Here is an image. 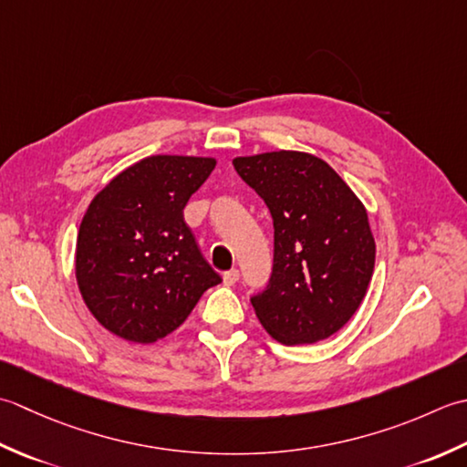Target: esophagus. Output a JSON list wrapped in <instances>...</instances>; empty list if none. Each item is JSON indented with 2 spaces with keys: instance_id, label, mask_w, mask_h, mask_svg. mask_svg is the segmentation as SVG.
<instances>
[{
  "instance_id": "1",
  "label": "esophagus",
  "mask_w": 467,
  "mask_h": 467,
  "mask_svg": "<svg viewBox=\"0 0 467 467\" xmlns=\"http://www.w3.org/2000/svg\"><path fill=\"white\" fill-rule=\"evenodd\" d=\"M237 280H240V272H237V270H230V272L223 274V284H225V286H234Z\"/></svg>"
}]
</instances>
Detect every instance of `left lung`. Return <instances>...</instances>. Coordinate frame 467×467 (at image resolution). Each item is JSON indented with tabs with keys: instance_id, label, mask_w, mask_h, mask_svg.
I'll use <instances>...</instances> for the list:
<instances>
[{
	"instance_id": "8db88e82",
	"label": "left lung",
	"mask_w": 467,
	"mask_h": 467,
	"mask_svg": "<svg viewBox=\"0 0 467 467\" xmlns=\"http://www.w3.org/2000/svg\"><path fill=\"white\" fill-rule=\"evenodd\" d=\"M234 167L274 220V270L252 298L255 317L282 345L335 335L353 318L375 270L363 202L328 163L302 150L235 157Z\"/></svg>"
}]
</instances>
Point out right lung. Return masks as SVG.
Here are the masks:
<instances>
[{
	"mask_svg": "<svg viewBox=\"0 0 467 467\" xmlns=\"http://www.w3.org/2000/svg\"><path fill=\"white\" fill-rule=\"evenodd\" d=\"M213 157L150 155L94 195L76 237V282L90 314L139 345L183 325L222 278L199 252L183 209Z\"/></svg>",
	"mask_w": 467,
	"mask_h": 467,
	"instance_id": "obj_1",
	"label": "right lung"
}]
</instances>
